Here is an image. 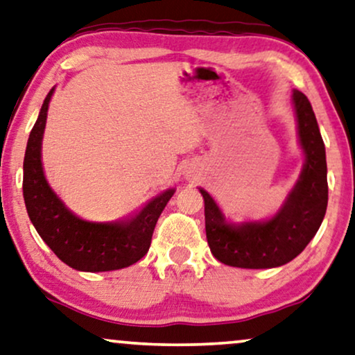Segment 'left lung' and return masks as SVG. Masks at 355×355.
<instances>
[{
  "label": "left lung",
  "instance_id": "left-lung-1",
  "mask_svg": "<svg viewBox=\"0 0 355 355\" xmlns=\"http://www.w3.org/2000/svg\"><path fill=\"white\" fill-rule=\"evenodd\" d=\"M297 133L305 162L300 177L271 219L232 224L206 190V239L211 253L227 266L264 269L289 263L304 252L318 232L328 206L326 153L313 108L305 94L294 89Z\"/></svg>",
  "mask_w": 355,
  "mask_h": 355
}]
</instances>
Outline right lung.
Wrapping results in <instances>:
<instances>
[{"label":"right lung","mask_w":355,"mask_h":355,"mask_svg":"<svg viewBox=\"0 0 355 355\" xmlns=\"http://www.w3.org/2000/svg\"><path fill=\"white\" fill-rule=\"evenodd\" d=\"M53 92L55 87L45 97L27 141L22 180L27 214L51 252L73 269L102 272L131 266L148 253L154 227L175 188L160 193L123 220L91 222L69 211L51 190L42 165V139Z\"/></svg>","instance_id":"add662e5"}]
</instances>
